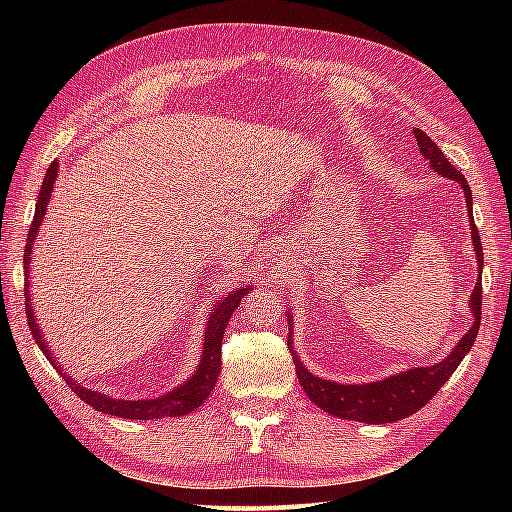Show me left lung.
<instances>
[{"mask_svg":"<svg viewBox=\"0 0 512 512\" xmlns=\"http://www.w3.org/2000/svg\"><path fill=\"white\" fill-rule=\"evenodd\" d=\"M413 136H416V143L420 154L427 158L433 171H438L442 178L455 180L464 191L466 206H469V222H471V237L477 255V268H484V253H482V242L480 233H477V226L473 222V198H471V187L462 173L455 169L451 162L444 156V151L433 143V140L422 132V129H413ZM471 312H473V325L471 330L466 332L460 343L453 347V352L444 358V361L429 365V367H413L407 372L394 374L383 380H376V383H365V385H341L334 383V380H325L319 376H312L306 365L299 361V356L292 347V334L288 336V347L295 358V369L301 387L306 389L308 398L314 405L321 407L325 413H332L336 418L343 420H356V422H367V424H385L402 420L416 413L420 407L427 405V402L438 394L440 387L447 383L449 376L458 369L462 358L469 354L477 339V330H480V319H482V281L477 279L475 290L471 295ZM288 323L292 325L290 312H288ZM288 325V328H290Z\"/></svg>","mask_w":512,"mask_h":512,"instance_id":"obj_1","label":"left lung"}]
</instances>
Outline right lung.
<instances>
[{
  "label": "right lung",
  "instance_id": "right-lung-1",
  "mask_svg": "<svg viewBox=\"0 0 512 512\" xmlns=\"http://www.w3.org/2000/svg\"><path fill=\"white\" fill-rule=\"evenodd\" d=\"M57 173H59V162H52V165L46 171V178H43L39 198H37L35 217H32V224H30V231H28L26 250H24V268H26L24 297H26V314H28V325H30L32 339L37 341L39 350L52 363V367H57L61 372V365L54 361L52 352L48 350L46 336H43V332L39 330V323L35 319V312H32V301H30V295H28V288H30L28 268H30L32 244H35L41 222H43V215H46L48 202L52 198V189H54V180H57ZM248 290H250V286L228 292V295H224L222 301L213 308L209 321H206L202 361H200L198 369H195V374L189 380H184L180 387L167 391L165 396L149 398V400H118V398L101 394V391H92V389H85L83 385H76L70 376L63 374L65 383L72 387L76 396H79L83 402H88V405L94 407L96 411L110 413V416H118V418L156 420V418H176V416H184V413L195 411L206 398H209V394L217 383V376H220V365H222V336H224L228 321H231V314L235 312L239 303H242V297L246 295Z\"/></svg>",
  "mask_w": 512,
  "mask_h": 512
}]
</instances>
